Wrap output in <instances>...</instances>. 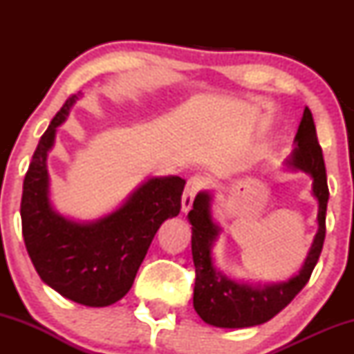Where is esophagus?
<instances>
[{"label": "esophagus", "mask_w": 354, "mask_h": 354, "mask_svg": "<svg viewBox=\"0 0 354 354\" xmlns=\"http://www.w3.org/2000/svg\"><path fill=\"white\" fill-rule=\"evenodd\" d=\"M203 186H205V180H203L201 176H191L189 178L188 183H186L185 191H183V198H181V211H183V213L189 211L191 205H193L194 196H196V193L203 188Z\"/></svg>", "instance_id": "1"}]
</instances>
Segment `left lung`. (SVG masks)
<instances>
[{
  "label": "left lung",
  "mask_w": 354,
  "mask_h": 354,
  "mask_svg": "<svg viewBox=\"0 0 354 354\" xmlns=\"http://www.w3.org/2000/svg\"><path fill=\"white\" fill-rule=\"evenodd\" d=\"M284 168L306 173L313 180L311 193L318 201V233L308 251L301 270L276 283H250L234 279L214 265L213 246L221 228L213 218V193L200 191L188 213L191 225V253H193L196 281L193 306L205 323L216 328H251L266 323L293 301L303 290L318 263L326 233V206L330 191L326 183L323 151L316 138L315 121L310 108H304L301 123L295 136V149L284 160Z\"/></svg>",
  "instance_id": "obj_1"
}]
</instances>
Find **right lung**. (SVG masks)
Returning a JSON list of instances; mask_svg holds the SVG:
<instances>
[{
	"instance_id": "right-lung-1",
	"label": "right lung",
	"mask_w": 354,
	"mask_h": 354,
	"mask_svg": "<svg viewBox=\"0 0 354 354\" xmlns=\"http://www.w3.org/2000/svg\"><path fill=\"white\" fill-rule=\"evenodd\" d=\"M73 95L39 140L23 183L21 225L28 254L39 278L61 296L84 306L120 301L133 286L154 234L168 218L178 216L186 181L151 176L115 211L93 221H76L53 206L48 153L56 129L66 121Z\"/></svg>"
}]
</instances>
